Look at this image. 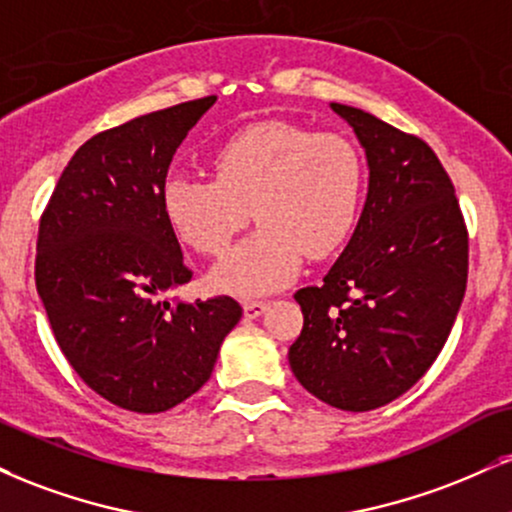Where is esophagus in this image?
<instances>
[{
  "label": "esophagus",
  "instance_id": "34e87169",
  "mask_svg": "<svg viewBox=\"0 0 512 512\" xmlns=\"http://www.w3.org/2000/svg\"><path fill=\"white\" fill-rule=\"evenodd\" d=\"M267 307H269L267 300H245V303H243L245 317H248V319H255V317H260L262 312L267 310Z\"/></svg>",
  "mask_w": 512,
  "mask_h": 512
}]
</instances>
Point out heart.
<instances>
[{
  "instance_id": "b5f03b06",
  "label": "heart",
  "mask_w": 512,
  "mask_h": 512,
  "mask_svg": "<svg viewBox=\"0 0 512 512\" xmlns=\"http://www.w3.org/2000/svg\"><path fill=\"white\" fill-rule=\"evenodd\" d=\"M209 162L214 178H166L162 212L183 243L217 257L248 224L252 207L260 229L214 269L221 291L264 295L286 286L305 252L331 255L360 217L365 162L338 133L262 121L226 138Z\"/></svg>"
}]
</instances>
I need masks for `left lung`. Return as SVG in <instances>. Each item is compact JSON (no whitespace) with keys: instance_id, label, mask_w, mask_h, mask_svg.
<instances>
[{"instance_id":"left-lung-1","label":"left lung","mask_w":512,"mask_h":512,"mask_svg":"<svg viewBox=\"0 0 512 512\" xmlns=\"http://www.w3.org/2000/svg\"><path fill=\"white\" fill-rule=\"evenodd\" d=\"M331 109L365 147L367 202L322 286L295 293L303 331L288 362L326 405L367 412L403 396L441 353L467 286V226L422 138L362 109Z\"/></svg>"}]
</instances>
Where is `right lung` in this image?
I'll return each instance as SVG.
<instances>
[{
    "mask_svg": "<svg viewBox=\"0 0 512 512\" xmlns=\"http://www.w3.org/2000/svg\"><path fill=\"white\" fill-rule=\"evenodd\" d=\"M217 97L92 135L66 164L38 231L35 286L61 353L92 391L133 412L183 403L212 374L243 307L169 303L190 281L162 186L176 147Z\"/></svg>",
    "mask_w": 512,
    "mask_h": 512,
    "instance_id": "add662e5",
    "label": "right lung"
}]
</instances>
